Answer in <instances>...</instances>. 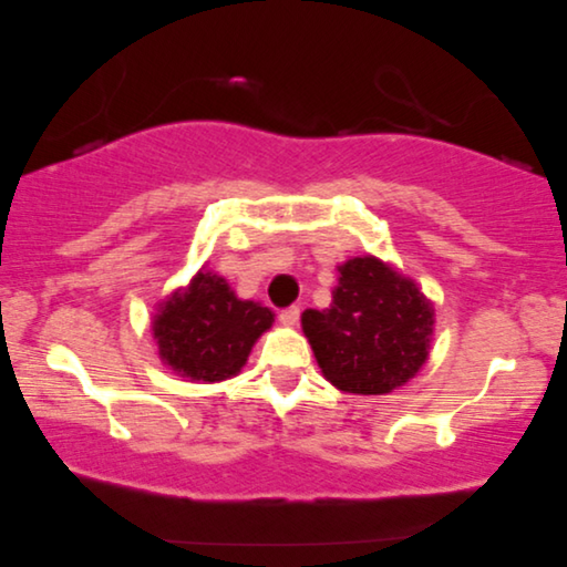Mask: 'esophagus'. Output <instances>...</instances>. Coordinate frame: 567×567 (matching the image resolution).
<instances>
[{
	"label": "esophagus",
	"mask_w": 567,
	"mask_h": 567,
	"mask_svg": "<svg viewBox=\"0 0 567 567\" xmlns=\"http://www.w3.org/2000/svg\"><path fill=\"white\" fill-rule=\"evenodd\" d=\"M299 307H287V309H282L280 311V323L282 326H287V328H292V326H297L299 323Z\"/></svg>",
	"instance_id": "1"
}]
</instances>
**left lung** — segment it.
Segmentation results:
<instances>
[{
	"instance_id": "obj_1",
	"label": "left lung",
	"mask_w": 567,
	"mask_h": 567,
	"mask_svg": "<svg viewBox=\"0 0 567 567\" xmlns=\"http://www.w3.org/2000/svg\"><path fill=\"white\" fill-rule=\"evenodd\" d=\"M338 270L330 309L301 313L303 336L338 390L385 395L426 364L433 303L414 280L375 256L350 258Z\"/></svg>"
}]
</instances>
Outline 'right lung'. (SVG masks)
<instances>
[{"label": "right lung", "mask_w": 567, "mask_h": 567, "mask_svg": "<svg viewBox=\"0 0 567 567\" xmlns=\"http://www.w3.org/2000/svg\"><path fill=\"white\" fill-rule=\"evenodd\" d=\"M275 313L239 299L225 278L198 270L188 287L159 303L153 318L157 354L182 379L217 383L241 371Z\"/></svg>", "instance_id": "obj_1"}]
</instances>
